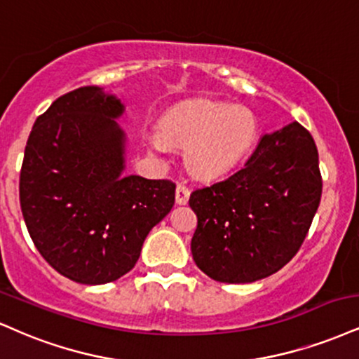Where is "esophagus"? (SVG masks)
<instances>
[{
	"instance_id": "1",
	"label": "esophagus",
	"mask_w": 359,
	"mask_h": 359,
	"mask_svg": "<svg viewBox=\"0 0 359 359\" xmlns=\"http://www.w3.org/2000/svg\"><path fill=\"white\" fill-rule=\"evenodd\" d=\"M189 196H191V191H189V189L185 187L184 184L177 185V189H175V202H177V204H179V205L187 204Z\"/></svg>"
}]
</instances>
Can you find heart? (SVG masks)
Returning a JSON list of instances; mask_svg holds the SVG:
<instances>
[{
  "label": "heart",
  "mask_w": 359,
  "mask_h": 359,
  "mask_svg": "<svg viewBox=\"0 0 359 359\" xmlns=\"http://www.w3.org/2000/svg\"><path fill=\"white\" fill-rule=\"evenodd\" d=\"M257 133L256 115L245 107L197 100L172 110L162 120V135L150 138V149L162 154L168 144L182 147L194 175L215 179L243 161Z\"/></svg>",
  "instance_id": "heart-1"
}]
</instances>
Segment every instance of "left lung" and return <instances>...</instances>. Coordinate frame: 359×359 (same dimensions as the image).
<instances>
[{"instance_id": "left-lung-1", "label": "left lung", "mask_w": 359, "mask_h": 359, "mask_svg": "<svg viewBox=\"0 0 359 359\" xmlns=\"http://www.w3.org/2000/svg\"><path fill=\"white\" fill-rule=\"evenodd\" d=\"M321 192L318 149L303 125L262 135L239 170L191 194L197 267L229 284L278 273L303 244Z\"/></svg>"}]
</instances>
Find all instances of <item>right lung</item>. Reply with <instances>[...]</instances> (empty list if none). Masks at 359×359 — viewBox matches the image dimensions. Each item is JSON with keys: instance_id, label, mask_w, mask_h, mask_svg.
<instances>
[{"instance_id": "1", "label": "right lung", "mask_w": 359, "mask_h": 359, "mask_svg": "<svg viewBox=\"0 0 359 359\" xmlns=\"http://www.w3.org/2000/svg\"><path fill=\"white\" fill-rule=\"evenodd\" d=\"M123 103L100 86L56 98L34 122L20 172V204L33 244L80 284L122 278L147 234L170 212L175 184L123 175Z\"/></svg>"}]
</instances>
